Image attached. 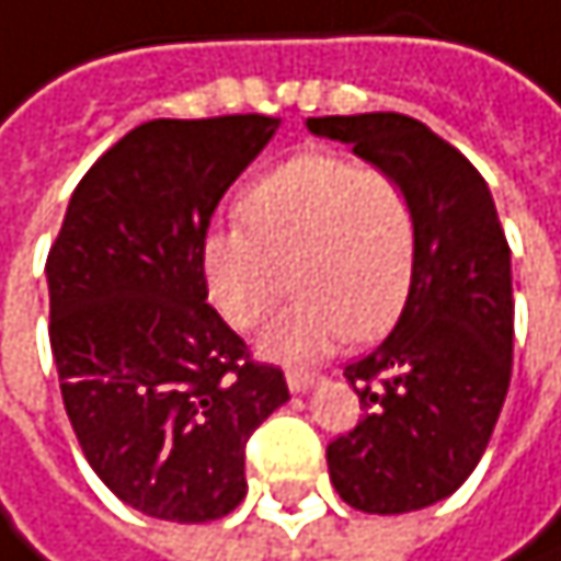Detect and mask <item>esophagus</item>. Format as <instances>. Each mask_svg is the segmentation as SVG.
I'll return each instance as SVG.
<instances>
[{"label": "esophagus", "mask_w": 561, "mask_h": 561, "mask_svg": "<svg viewBox=\"0 0 561 561\" xmlns=\"http://www.w3.org/2000/svg\"><path fill=\"white\" fill-rule=\"evenodd\" d=\"M286 381H289V391H293V394H306V391H312V388L322 381V375H312V371H289Z\"/></svg>", "instance_id": "34e87169"}]
</instances>
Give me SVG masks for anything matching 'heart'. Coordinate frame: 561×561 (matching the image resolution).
I'll return each mask as SVG.
<instances>
[{"label": "heart", "mask_w": 561, "mask_h": 561, "mask_svg": "<svg viewBox=\"0 0 561 561\" xmlns=\"http://www.w3.org/2000/svg\"><path fill=\"white\" fill-rule=\"evenodd\" d=\"M236 226L206 232L199 272L232 329L296 302L259 339L262 355L309 365L345 339H378L408 306L417 265V216L398 176L342 153H299L239 196Z\"/></svg>", "instance_id": "heart-1"}]
</instances>
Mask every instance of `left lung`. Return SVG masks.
<instances>
[{
	"label": "left lung",
	"instance_id": "left-lung-1",
	"mask_svg": "<svg viewBox=\"0 0 561 561\" xmlns=\"http://www.w3.org/2000/svg\"><path fill=\"white\" fill-rule=\"evenodd\" d=\"M401 180L417 216V265L394 332L345 368L365 421L329 444L339 496L378 516L457 493L480 463L513 375L510 245L477 167L404 114L309 117Z\"/></svg>",
	"mask_w": 561,
	"mask_h": 561
}]
</instances>
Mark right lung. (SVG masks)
Masks as SVG:
<instances>
[{
  "label": "right lung",
  "instance_id": "add662e5",
  "mask_svg": "<svg viewBox=\"0 0 561 561\" xmlns=\"http://www.w3.org/2000/svg\"><path fill=\"white\" fill-rule=\"evenodd\" d=\"M278 117L147 121L75 186L48 252L51 358L78 444L130 510L209 523L245 496V440L289 401L206 306L199 245Z\"/></svg>",
  "mask_w": 561,
  "mask_h": 561
}]
</instances>
